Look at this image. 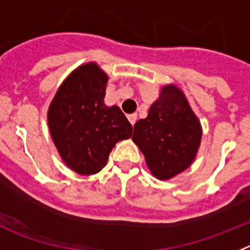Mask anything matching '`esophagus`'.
I'll return each instance as SVG.
<instances>
[{
  "label": "esophagus",
  "instance_id": "obj_1",
  "mask_svg": "<svg viewBox=\"0 0 250 250\" xmlns=\"http://www.w3.org/2000/svg\"><path fill=\"white\" fill-rule=\"evenodd\" d=\"M127 118H128V121H129V123H131L132 125H134V123H136V121H137V114H136V113L128 114Z\"/></svg>",
  "mask_w": 250,
  "mask_h": 250
}]
</instances>
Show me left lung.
<instances>
[{
    "label": "left lung",
    "mask_w": 250,
    "mask_h": 250,
    "mask_svg": "<svg viewBox=\"0 0 250 250\" xmlns=\"http://www.w3.org/2000/svg\"><path fill=\"white\" fill-rule=\"evenodd\" d=\"M201 125L185 94L176 85H165L148 116L134 125L132 140L158 180H168L185 171L196 157Z\"/></svg>",
    "instance_id": "1"
}]
</instances>
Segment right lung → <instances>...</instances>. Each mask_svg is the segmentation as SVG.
<instances>
[{"label":"right lung","instance_id":"1","mask_svg":"<svg viewBox=\"0 0 250 250\" xmlns=\"http://www.w3.org/2000/svg\"><path fill=\"white\" fill-rule=\"evenodd\" d=\"M107 82L95 62L80 65L50 103V134L64 164L79 175L99 172L116 143L132 136L131 123L119 107L104 104Z\"/></svg>","mask_w":250,"mask_h":250}]
</instances>
